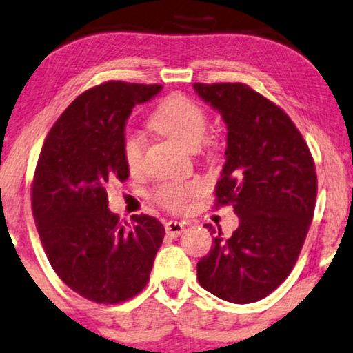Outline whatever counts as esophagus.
I'll return each mask as SVG.
<instances>
[{
  "label": "esophagus",
  "mask_w": 353,
  "mask_h": 353,
  "mask_svg": "<svg viewBox=\"0 0 353 353\" xmlns=\"http://www.w3.org/2000/svg\"><path fill=\"white\" fill-rule=\"evenodd\" d=\"M164 229H166V234L168 236H172V237H179L182 232H184L185 225L182 223H177V221H168L166 224H164Z\"/></svg>",
  "instance_id": "obj_1"
}]
</instances>
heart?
<instances>
[{
	"label": "heart",
	"mask_w": 353,
	"mask_h": 353,
	"mask_svg": "<svg viewBox=\"0 0 353 353\" xmlns=\"http://www.w3.org/2000/svg\"><path fill=\"white\" fill-rule=\"evenodd\" d=\"M150 125L164 137L181 143L187 150H195L206 132L208 116L199 103L184 95H172L164 100L150 117ZM206 148L214 152V143L208 142ZM122 158L130 172H137L142 166L143 140L137 134H125L122 142ZM200 194L195 182H166L153 194L154 203L172 211H182L189 200Z\"/></svg>",
	"instance_id": "heart-1"
}]
</instances>
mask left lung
Wrapping results in <instances>:
<instances>
[{"mask_svg":"<svg viewBox=\"0 0 353 353\" xmlns=\"http://www.w3.org/2000/svg\"><path fill=\"white\" fill-rule=\"evenodd\" d=\"M194 88L228 128L216 206L232 205L239 216L228 239L205 224L216 236L196 278L225 302L252 303L278 289L297 261L313 219L316 168L292 119L245 83Z\"/></svg>","mask_w":353,"mask_h":353,"instance_id":"left-lung-1","label":"left lung"}]
</instances>
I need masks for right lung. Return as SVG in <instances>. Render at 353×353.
<instances>
[{
  "instance_id": "add662e5",
  "label": "right lung",
  "mask_w": 353,
  "mask_h": 353,
  "mask_svg": "<svg viewBox=\"0 0 353 353\" xmlns=\"http://www.w3.org/2000/svg\"><path fill=\"white\" fill-rule=\"evenodd\" d=\"M161 85L106 82L79 95L46 135L32 182V213L61 281L97 303H121L150 279L164 239L157 218L119 221L106 187L129 177L122 142L132 108Z\"/></svg>"
}]
</instances>
